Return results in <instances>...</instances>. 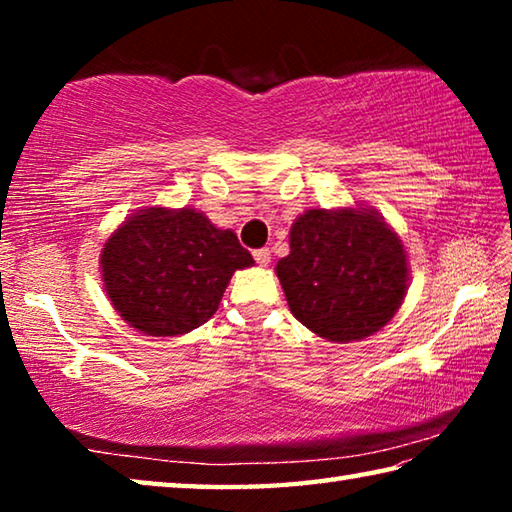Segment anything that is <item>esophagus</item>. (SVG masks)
I'll return each mask as SVG.
<instances>
[{
    "label": "esophagus",
    "instance_id": "esophagus-1",
    "mask_svg": "<svg viewBox=\"0 0 512 512\" xmlns=\"http://www.w3.org/2000/svg\"><path fill=\"white\" fill-rule=\"evenodd\" d=\"M253 257H255V262H257L259 266H268V264H271V250H268V248H257L255 253H253Z\"/></svg>",
    "mask_w": 512,
    "mask_h": 512
}]
</instances>
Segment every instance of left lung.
I'll use <instances>...</instances> for the list:
<instances>
[{"label":"left lung","instance_id":"1","mask_svg":"<svg viewBox=\"0 0 512 512\" xmlns=\"http://www.w3.org/2000/svg\"><path fill=\"white\" fill-rule=\"evenodd\" d=\"M291 253L275 266L291 314L334 343L379 332L409 289L402 239L368 207L307 210L291 225Z\"/></svg>","mask_w":512,"mask_h":512}]
</instances>
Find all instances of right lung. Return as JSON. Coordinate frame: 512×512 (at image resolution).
Masks as SVG:
<instances>
[{"label": "right lung", "instance_id": "right-lung-1", "mask_svg": "<svg viewBox=\"0 0 512 512\" xmlns=\"http://www.w3.org/2000/svg\"><path fill=\"white\" fill-rule=\"evenodd\" d=\"M253 264L235 232L192 207L137 210L101 250L112 307L149 336L187 334L207 323L232 273Z\"/></svg>", "mask_w": 512, "mask_h": 512}]
</instances>
